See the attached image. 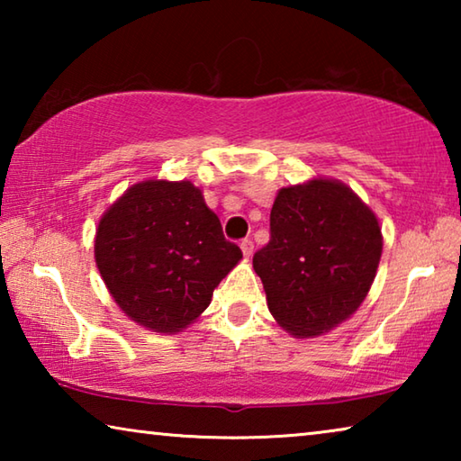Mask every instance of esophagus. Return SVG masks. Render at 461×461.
<instances>
[{
    "label": "esophagus",
    "mask_w": 461,
    "mask_h": 461,
    "mask_svg": "<svg viewBox=\"0 0 461 461\" xmlns=\"http://www.w3.org/2000/svg\"><path fill=\"white\" fill-rule=\"evenodd\" d=\"M240 248H241V252H244V256H252V252H254V241L249 240V238L240 240Z\"/></svg>",
    "instance_id": "esophagus-1"
}]
</instances>
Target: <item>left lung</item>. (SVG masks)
Wrapping results in <instances>:
<instances>
[{"instance_id":"left-lung-1","label":"left lung","mask_w":461,"mask_h":461,"mask_svg":"<svg viewBox=\"0 0 461 461\" xmlns=\"http://www.w3.org/2000/svg\"><path fill=\"white\" fill-rule=\"evenodd\" d=\"M380 254L376 215L346 185L317 178L278 191L270 240L254 254V270L276 321L309 338L360 307Z\"/></svg>"}]
</instances>
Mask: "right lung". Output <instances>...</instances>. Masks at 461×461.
<instances>
[{"instance_id": "add662e5", "label": "right lung", "mask_w": 461, "mask_h": 461, "mask_svg": "<svg viewBox=\"0 0 461 461\" xmlns=\"http://www.w3.org/2000/svg\"><path fill=\"white\" fill-rule=\"evenodd\" d=\"M240 258L189 181L134 185L101 217L95 238L97 268L115 303L158 333L197 319Z\"/></svg>"}]
</instances>
